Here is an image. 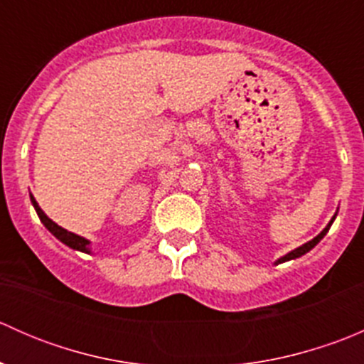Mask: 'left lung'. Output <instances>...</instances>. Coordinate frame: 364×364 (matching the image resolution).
I'll return each mask as SVG.
<instances>
[{
    "mask_svg": "<svg viewBox=\"0 0 364 364\" xmlns=\"http://www.w3.org/2000/svg\"><path fill=\"white\" fill-rule=\"evenodd\" d=\"M336 215H338V209H336V213H335V215H333V218L329 220V223H328V225L324 227V229H322V232H321V234H317V236H315L314 240H311V241H308V243L301 245V247L294 248V250H292V252L285 253L284 257H280V259H277V260H274V266H277V264H282V262H287V260H294V259H299L301 255H304V253H308V252H310L311 248H315V247H317V245L321 243V240H322V237H324L326 234H328V230L331 229V225H333V222H335Z\"/></svg>",
    "mask_w": 364,
    "mask_h": 364,
    "instance_id": "8db88e82",
    "label": "left lung"
}]
</instances>
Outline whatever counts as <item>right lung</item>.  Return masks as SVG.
<instances>
[{
  "instance_id": "right-lung-1",
  "label": "right lung",
  "mask_w": 364,
  "mask_h": 364,
  "mask_svg": "<svg viewBox=\"0 0 364 364\" xmlns=\"http://www.w3.org/2000/svg\"><path fill=\"white\" fill-rule=\"evenodd\" d=\"M29 199H31V204H33V208H35L36 215H38L40 222H42L43 225H46V229L49 230V232L53 234L54 237H58V240H60L61 243H65V245H67V247L73 248V250L84 252V253H91V241L90 240H86V237L79 236V234L70 232V230L63 229V227L58 225L56 222H53V220H50L49 216H47L46 213L42 211V208H40L38 203H36V199L31 196V193H29Z\"/></svg>"
}]
</instances>
